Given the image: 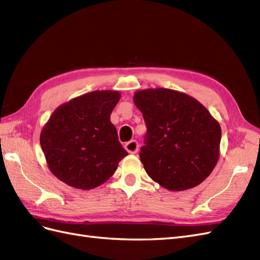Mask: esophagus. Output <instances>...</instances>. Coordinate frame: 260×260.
<instances>
[{"instance_id":"esophagus-1","label":"esophagus","mask_w":260,"mask_h":260,"mask_svg":"<svg viewBox=\"0 0 260 260\" xmlns=\"http://www.w3.org/2000/svg\"><path fill=\"white\" fill-rule=\"evenodd\" d=\"M124 147L129 152V154H136L138 150V143L136 141H131L128 143H126Z\"/></svg>"}]
</instances>
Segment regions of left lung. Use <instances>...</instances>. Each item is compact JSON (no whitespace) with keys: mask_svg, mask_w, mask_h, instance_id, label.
<instances>
[{"mask_svg":"<svg viewBox=\"0 0 260 260\" xmlns=\"http://www.w3.org/2000/svg\"><path fill=\"white\" fill-rule=\"evenodd\" d=\"M134 103L147 126L139 157L162 188L183 191L210 176L219 157L221 126L194 98L171 89L136 91Z\"/></svg>","mask_w":260,"mask_h":260,"instance_id":"8db88e82","label":"left lung"}]
</instances>
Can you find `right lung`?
<instances>
[{
    "mask_svg": "<svg viewBox=\"0 0 260 260\" xmlns=\"http://www.w3.org/2000/svg\"><path fill=\"white\" fill-rule=\"evenodd\" d=\"M121 99L118 91L85 93L58 106L41 133V146L51 174L76 189L104 183L127 156L111 113Z\"/></svg>",
    "mask_w": 260,
    "mask_h": 260,
    "instance_id": "add662e5",
    "label": "right lung"
}]
</instances>
